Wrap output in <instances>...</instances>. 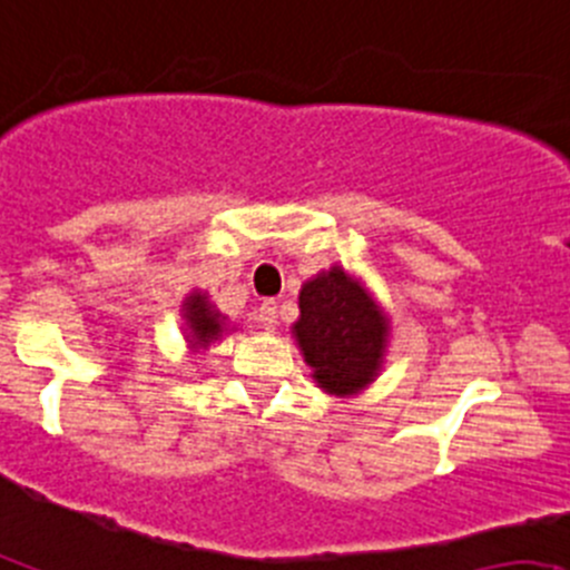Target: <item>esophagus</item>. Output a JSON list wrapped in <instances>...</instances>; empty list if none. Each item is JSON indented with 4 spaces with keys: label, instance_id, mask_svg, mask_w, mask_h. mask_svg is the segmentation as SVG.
Here are the masks:
<instances>
[{
    "label": "esophagus",
    "instance_id": "obj_1",
    "mask_svg": "<svg viewBox=\"0 0 570 570\" xmlns=\"http://www.w3.org/2000/svg\"><path fill=\"white\" fill-rule=\"evenodd\" d=\"M255 321L261 324L263 328H274L277 326V302H272V298H266V302L257 307V315Z\"/></svg>",
    "mask_w": 570,
    "mask_h": 570
}]
</instances>
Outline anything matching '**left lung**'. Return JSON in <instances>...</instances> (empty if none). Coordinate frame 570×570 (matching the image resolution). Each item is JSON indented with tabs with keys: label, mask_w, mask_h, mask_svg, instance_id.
<instances>
[{
	"label": "left lung",
	"mask_w": 570,
	"mask_h": 570,
	"mask_svg": "<svg viewBox=\"0 0 570 570\" xmlns=\"http://www.w3.org/2000/svg\"><path fill=\"white\" fill-rule=\"evenodd\" d=\"M298 309L293 337L321 390L345 397L373 384L384 365L390 318L360 279L340 266L315 274L302 285Z\"/></svg>",
	"instance_id": "left-lung-1"
}]
</instances>
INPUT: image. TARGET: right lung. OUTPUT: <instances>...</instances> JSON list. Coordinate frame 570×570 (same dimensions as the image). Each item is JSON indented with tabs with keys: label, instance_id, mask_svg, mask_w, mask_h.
I'll list each match as a JSON object with an SVG mask.
<instances>
[{
	"label": "right lung",
	"instance_id": "1",
	"mask_svg": "<svg viewBox=\"0 0 570 570\" xmlns=\"http://www.w3.org/2000/svg\"><path fill=\"white\" fill-rule=\"evenodd\" d=\"M180 318H184V334L191 351H205L210 343L225 334V315L210 304L208 293L191 291L180 304Z\"/></svg>",
	"mask_w": 570,
	"mask_h": 570
}]
</instances>
